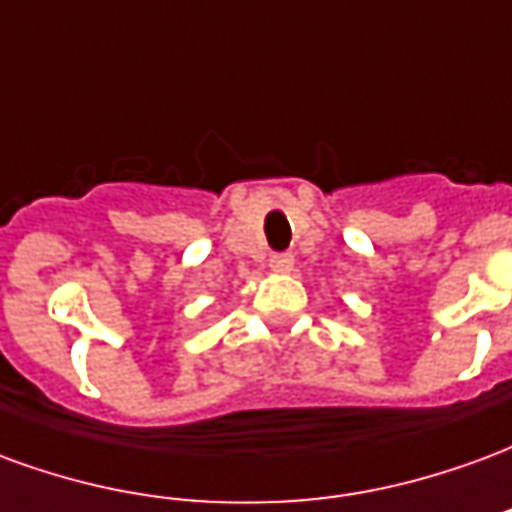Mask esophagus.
Segmentation results:
<instances>
[{"instance_id":"1","label":"esophagus","mask_w":512,"mask_h":512,"mask_svg":"<svg viewBox=\"0 0 512 512\" xmlns=\"http://www.w3.org/2000/svg\"><path fill=\"white\" fill-rule=\"evenodd\" d=\"M293 255H271V260H268V266H271V271H277V274H290L293 271Z\"/></svg>"}]
</instances>
